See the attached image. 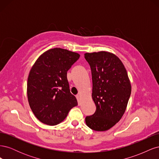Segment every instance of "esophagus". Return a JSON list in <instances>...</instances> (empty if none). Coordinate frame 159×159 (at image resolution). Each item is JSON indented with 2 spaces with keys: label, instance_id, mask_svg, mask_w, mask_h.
Segmentation results:
<instances>
[{
  "label": "esophagus",
  "instance_id": "34e87169",
  "mask_svg": "<svg viewBox=\"0 0 159 159\" xmlns=\"http://www.w3.org/2000/svg\"><path fill=\"white\" fill-rule=\"evenodd\" d=\"M75 97H76L77 99H78V105H80V94L76 95Z\"/></svg>",
  "mask_w": 159,
  "mask_h": 159
}]
</instances>
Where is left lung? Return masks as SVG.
I'll return each instance as SVG.
<instances>
[{
  "instance_id": "left-lung-1",
  "label": "left lung",
  "mask_w": 159,
  "mask_h": 159,
  "mask_svg": "<svg viewBox=\"0 0 159 159\" xmlns=\"http://www.w3.org/2000/svg\"><path fill=\"white\" fill-rule=\"evenodd\" d=\"M92 75L95 112L85 117L86 125L97 131L113 127L123 115L131 93L127 70L117 56L107 52L85 53Z\"/></svg>"
}]
</instances>
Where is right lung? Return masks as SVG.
<instances>
[{"label":"right lung","mask_w":159,"mask_h":159,"mask_svg":"<svg viewBox=\"0 0 159 159\" xmlns=\"http://www.w3.org/2000/svg\"><path fill=\"white\" fill-rule=\"evenodd\" d=\"M80 56L78 53L56 48L43 53L32 67L27 82L28 100L42 123L59 124L78 105L70 93L67 71Z\"/></svg>","instance_id":"add662e5"}]
</instances>
